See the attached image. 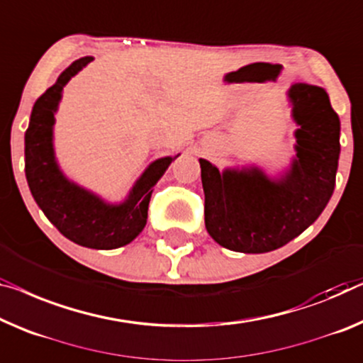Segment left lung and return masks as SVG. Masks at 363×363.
<instances>
[{
  "label": "left lung",
  "mask_w": 363,
  "mask_h": 363,
  "mask_svg": "<svg viewBox=\"0 0 363 363\" xmlns=\"http://www.w3.org/2000/svg\"><path fill=\"white\" fill-rule=\"evenodd\" d=\"M298 125L290 163L275 174L257 164L220 171L200 158L205 228L226 250L261 254L285 246L316 221L336 186L340 121L326 89L296 83L286 91Z\"/></svg>",
  "instance_id": "1"
}]
</instances>
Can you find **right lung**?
<instances>
[{
	"instance_id": "1",
	"label": "right lung",
	"mask_w": 363,
	"mask_h": 363,
	"mask_svg": "<svg viewBox=\"0 0 363 363\" xmlns=\"http://www.w3.org/2000/svg\"><path fill=\"white\" fill-rule=\"evenodd\" d=\"M93 60L73 62L35 101L24 137L26 179L37 205L65 238L91 250H117L143 231L153 187L181 153L151 161L121 202H109L65 174L53 143L55 113L65 86Z\"/></svg>"
}]
</instances>
